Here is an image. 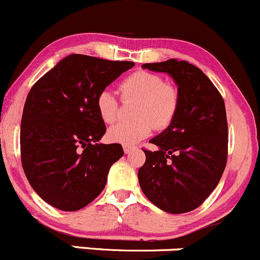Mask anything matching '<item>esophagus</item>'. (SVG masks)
<instances>
[{"label": "esophagus", "mask_w": 260, "mask_h": 260, "mask_svg": "<svg viewBox=\"0 0 260 260\" xmlns=\"http://www.w3.org/2000/svg\"><path fill=\"white\" fill-rule=\"evenodd\" d=\"M135 149H136L135 146H133V145H124L125 154H130V152L134 151V150H135Z\"/></svg>", "instance_id": "1"}]
</instances>
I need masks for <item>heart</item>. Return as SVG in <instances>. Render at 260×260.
Returning <instances> with one entry per match:
<instances>
[{"label": "heart", "instance_id": "1", "mask_svg": "<svg viewBox=\"0 0 260 260\" xmlns=\"http://www.w3.org/2000/svg\"><path fill=\"white\" fill-rule=\"evenodd\" d=\"M124 100H139L133 122H117L108 130V139L114 143L134 145L148 138L154 126L159 130L169 127L180 106V92L175 86L165 84L162 76L148 71H136L120 84ZM96 110L105 124L116 121L119 103L109 89H104L96 98Z\"/></svg>", "mask_w": 260, "mask_h": 260}]
</instances>
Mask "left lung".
Returning a JSON list of instances; mask_svg holds the SVG:
<instances>
[{
	"instance_id": "left-lung-1",
	"label": "left lung",
	"mask_w": 260,
	"mask_h": 260,
	"mask_svg": "<svg viewBox=\"0 0 260 260\" xmlns=\"http://www.w3.org/2000/svg\"><path fill=\"white\" fill-rule=\"evenodd\" d=\"M144 69L167 72L180 92L176 117L144 150L146 160L139 169L145 197L170 214L188 213L205 202L218 185L228 157V122L224 100L197 66L175 58L144 63Z\"/></svg>"
}]
</instances>
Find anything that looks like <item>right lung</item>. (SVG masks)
<instances>
[{"label": "right lung", "instance_id": "obj_1", "mask_svg": "<svg viewBox=\"0 0 260 260\" xmlns=\"http://www.w3.org/2000/svg\"><path fill=\"white\" fill-rule=\"evenodd\" d=\"M135 65L69 55L31 87L21 120V162L30 185L47 204L75 211L106 185L120 144H100L105 122L96 110L101 90Z\"/></svg>", "mask_w": 260, "mask_h": 260}]
</instances>
